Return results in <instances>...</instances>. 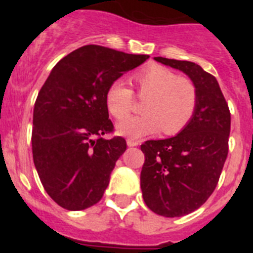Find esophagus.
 <instances>
[{"instance_id": "obj_1", "label": "esophagus", "mask_w": 253, "mask_h": 253, "mask_svg": "<svg viewBox=\"0 0 253 253\" xmlns=\"http://www.w3.org/2000/svg\"><path fill=\"white\" fill-rule=\"evenodd\" d=\"M126 144H128V147H137L139 144V142L134 139H128L126 140Z\"/></svg>"}]
</instances>
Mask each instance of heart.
I'll list each match as a JSON object with an SVG mask.
<instances>
[{"label":"heart","instance_id":"obj_1","mask_svg":"<svg viewBox=\"0 0 253 253\" xmlns=\"http://www.w3.org/2000/svg\"><path fill=\"white\" fill-rule=\"evenodd\" d=\"M144 114L126 118L133 107V91L124 82L115 81L109 86L105 101L115 119H124L116 130L124 137H146L162 131L173 135L191 122L198 106V90L191 80L178 77L161 64H149L133 77Z\"/></svg>","mask_w":253,"mask_h":253}]
</instances>
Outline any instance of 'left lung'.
Wrapping results in <instances>:
<instances>
[{"instance_id":"left-lung-1","label":"left lung","mask_w":253,"mask_h":253,"mask_svg":"<svg viewBox=\"0 0 253 253\" xmlns=\"http://www.w3.org/2000/svg\"><path fill=\"white\" fill-rule=\"evenodd\" d=\"M154 60L182 71L198 90L195 114L177 135L140 146L146 158L140 172L144 203L153 213L175 218L199 209L216 187L227 160L231 113L216 78L199 64Z\"/></svg>"}]
</instances>
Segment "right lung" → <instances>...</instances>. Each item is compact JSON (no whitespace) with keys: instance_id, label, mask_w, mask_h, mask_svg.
Instances as JSON below:
<instances>
[{"instance_id":"1","label":"right lung","mask_w":253,"mask_h":253,"mask_svg":"<svg viewBox=\"0 0 253 253\" xmlns=\"http://www.w3.org/2000/svg\"><path fill=\"white\" fill-rule=\"evenodd\" d=\"M149 55L84 45L58 62L38 93L33 115V158L44 189L59 207L84 210L101 200L122 137L104 139L114 125L105 95Z\"/></svg>"}]
</instances>
